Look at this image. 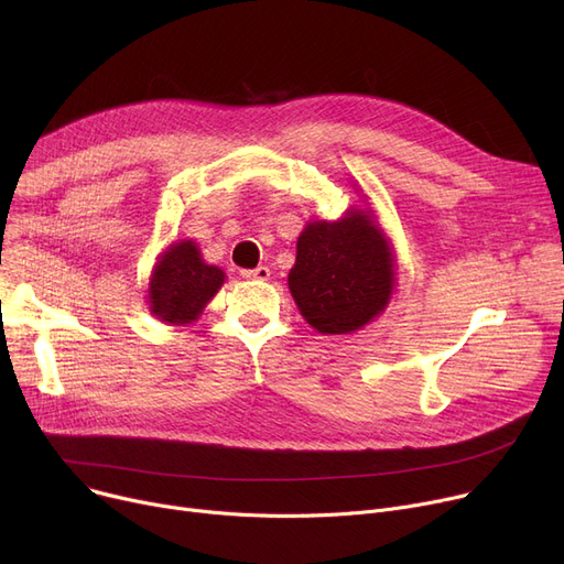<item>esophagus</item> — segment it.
I'll return each mask as SVG.
<instances>
[{"mask_svg": "<svg viewBox=\"0 0 564 564\" xmlns=\"http://www.w3.org/2000/svg\"><path fill=\"white\" fill-rule=\"evenodd\" d=\"M270 274H272L270 267H264V264L256 267V270H242V276L249 281H267L270 279Z\"/></svg>", "mask_w": 564, "mask_h": 564, "instance_id": "obj_1", "label": "esophagus"}]
</instances>
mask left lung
<instances>
[{
  "label": "left lung",
  "instance_id": "left-lung-1",
  "mask_svg": "<svg viewBox=\"0 0 564 564\" xmlns=\"http://www.w3.org/2000/svg\"><path fill=\"white\" fill-rule=\"evenodd\" d=\"M393 260L379 226L364 213L313 221L297 240L288 285L311 327L349 334L387 308Z\"/></svg>",
  "mask_w": 564,
  "mask_h": 564
}]
</instances>
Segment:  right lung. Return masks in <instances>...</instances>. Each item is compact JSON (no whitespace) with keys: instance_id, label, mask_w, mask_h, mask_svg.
<instances>
[{"instance_id":"1","label":"right lung","mask_w":564,"mask_h":564,"mask_svg":"<svg viewBox=\"0 0 564 564\" xmlns=\"http://www.w3.org/2000/svg\"><path fill=\"white\" fill-rule=\"evenodd\" d=\"M224 283V272L205 264L194 242L171 245L151 279V308L162 322H192Z\"/></svg>"}]
</instances>
